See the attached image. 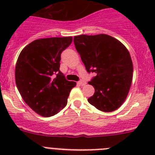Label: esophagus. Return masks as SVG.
<instances>
[{
    "label": "esophagus",
    "instance_id": "1",
    "mask_svg": "<svg viewBox=\"0 0 155 155\" xmlns=\"http://www.w3.org/2000/svg\"><path fill=\"white\" fill-rule=\"evenodd\" d=\"M77 84L79 85H82V86H84V85H86V82L84 80H80L77 82Z\"/></svg>",
    "mask_w": 155,
    "mask_h": 155
}]
</instances>
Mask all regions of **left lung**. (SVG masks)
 Here are the masks:
<instances>
[{
	"label": "left lung",
	"mask_w": 155,
	"mask_h": 155,
	"mask_svg": "<svg viewBox=\"0 0 155 155\" xmlns=\"http://www.w3.org/2000/svg\"><path fill=\"white\" fill-rule=\"evenodd\" d=\"M76 49L87 73H95L89 85L94 87L89 104L103 112H112L125 101L132 82L133 63L127 48L107 34L74 37Z\"/></svg>",
	"instance_id": "left-lung-1"
}]
</instances>
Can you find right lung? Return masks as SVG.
Segmentation results:
<instances>
[{
    "mask_svg": "<svg viewBox=\"0 0 155 155\" xmlns=\"http://www.w3.org/2000/svg\"><path fill=\"white\" fill-rule=\"evenodd\" d=\"M73 37H51L31 42L20 53L15 65V83L25 102L44 117L66 107L75 82L60 71L61 54Z\"/></svg>",
    "mask_w": 155,
    "mask_h": 155,
    "instance_id": "1",
    "label": "right lung"
}]
</instances>
